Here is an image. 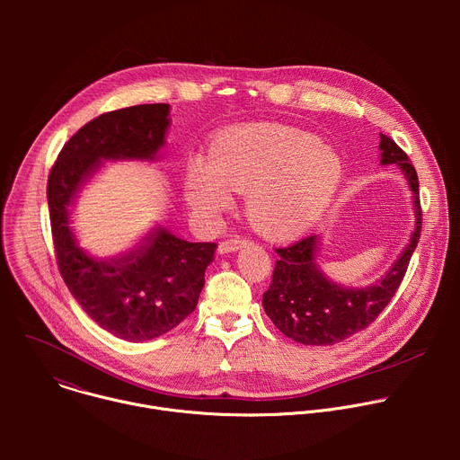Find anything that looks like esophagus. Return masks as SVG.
Instances as JSON below:
<instances>
[{
	"mask_svg": "<svg viewBox=\"0 0 460 460\" xmlns=\"http://www.w3.org/2000/svg\"><path fill=\"white\" fill-rule=\"evenodd\" d=\"M249 243V238H243V236H231L229 240H224L220 245H218V252H231V251H238L240 247L247 245Z\"/></svg>",
	"mask_w": 460,
	"mask_h": 460,
	"instance_id": "esophagus-1",
	"label": "esophagus"
}]
</instances>
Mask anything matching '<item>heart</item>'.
Masks as SVG:
<instances>
[{
    "instance_id": "heart-1",
    "label": "heart",
    "mask_w": 460,
    "mask_h": 460,
    "mask_svg": "<svg viewBox=\"0 0 460 460\" xmlns=\"http://www.w3.org/2000/svg\"><path fill=\"white\" fill-rule=\"evenodd\" d=\"M341 162L304 130L282 125H251L224 135L208 167L194 165L185 181L192 211L215 215L229 208L230 190L249 192L252 224L275 236L309 226L332 200Z\"/></svg>"
}]
</instances>
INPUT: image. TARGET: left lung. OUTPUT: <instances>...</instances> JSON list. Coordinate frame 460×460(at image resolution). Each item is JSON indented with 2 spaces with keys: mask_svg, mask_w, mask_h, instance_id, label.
<instances>
[{
  "mask_svg": "<svg viewBox=\"0 0 460 460\" xmlns=\"http://www.w3.org/2000/svg\"><path fill=\"white\" fill-rule=\"evenodd\" d=\"M380 164H397L415 194L417 224L408 247L384 279L373 286L353 289L327 280L318 264V236H305L291 245L277 247L273 282L264 293V309L279 330L305 346L339 344L366 330L395 296L408 271L411 254L420 238L422 209L419 200V176L408 155L380 135Z\"/></svg>",
  "mask_w": 460,
  "mask_h": 460,
  "instance_id": "left-lung-1",
  "label": "left lung"
}]
</instances>
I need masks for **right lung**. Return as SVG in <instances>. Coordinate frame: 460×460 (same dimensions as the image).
I'll use <instances>...</instances> for the list:
<instances>
[{
    "instance_id": "obj_1",
    "label": "right lung",
    "mask_w": 460,
    "mask_h": 460,
    "mask_svg": "<svg viewBox=\"0 0 460 460\" xmlns=\"http://www.w3.org/2000/svg\"><path fill=\"white\" fill-rule=\"evenodd\" d=\"M169 105L147 103L100 114L63 146L49 172L47 200L58 270L84 311L128 342L156 339L199 304L215 242H187L156 227L138 247L112 258L87 256L69 227V206L100 160H153L165 144Z\"/></svg>"
}]
</instances>
